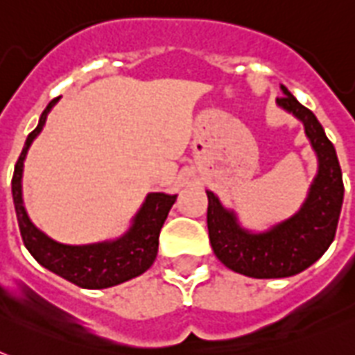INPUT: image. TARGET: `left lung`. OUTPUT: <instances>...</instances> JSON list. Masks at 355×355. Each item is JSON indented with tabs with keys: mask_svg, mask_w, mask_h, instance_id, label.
Here are the masks:
<instances>
[{
	"mask_svg": "<svg viewBox=\"0 0 355 355\" xmlns=\"http://www.w3.org/2000/svg\"><path fill=\"white\" fill-rule=\"evenodd\" d=\"M280 90L284 97H278L276 105L302 123L317 156V175L302 206L291 217L265 230H250L214 191H206V219L214 254L228 269L250 278H287L313 265L336 237L345 197L336 147L322 125L286 86L282 85Z\"/></svg>",
	"mask_w": 355,
	"mask_h": 355,
	"instance_id": "8db88e82",
	"label": "left lung"
}]
</instances>
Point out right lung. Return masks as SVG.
Wrapping results in <instances>:
<instances>
[{
	"label": "right lung",
	"mask_w": 355,
	"mask_h": 355,
	"mask_svg": "<svg viewBox=\"0 0 355 355\" xmlns=\"http://www.w3.org/2000/svg\"><path fill=\"white\" fill-rule=\"evenodd\" d=\"M53 99L42 112L38 125L25 139L12 175V200L16 208L19 234L25 248L31 256L47 270H51L64 280L85 289H105L128 282L144 275L155 263L158 254V236L167 219V214L177 200V195L147 193L144 205L132 217L130 227L123 236L107 241L88 243V245H66L44 234L35 223L24 205V162L29 147L42 132L47 121V114L58 103Z\"/></svg>",
	"instance_id": "add662e5"
}]
</instances>
